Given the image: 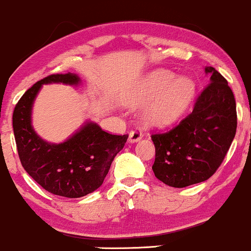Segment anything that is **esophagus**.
I'll use <instances>...</instances> for the list:
<instances>
[{
	"label": "esophagus",
	"instance_id": "1",
	"mask_svg": "<svg viewBox=\"0 0 251 251\" xmlns=\"http://www.w3.org/2000/svg\"><path fill=\"white\" fill-rule=\"evenodd\" d=\"M142 137H143L142 131H140V129H138V128H135V129H133V131L129 132L128 140H129V143L133 144V143L139 142V140L142 139Z\"/></svg>",
	"mask_w": 251,
	"mask_h": 251
}]
</instances>
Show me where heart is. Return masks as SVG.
<instances>
[{
    "label": "heart",
    "instance_id": "b5f03b06",
    "mask_svg": "<svg viewBox=\"0 0 251 251\" xmlns=\"http://www.w3.org/2000/svg\"><path fill=\"white\" fill-rule=\"evenodd\" d=\"M196 83L190 77H178L166 70L148 74L128 88L125 102L135 107L150 102L143 122L151 127H168L186 114L194 102Z\"/></svg>",
    "mask_w": 251,
    "mask_h": 251
}]
</instances>
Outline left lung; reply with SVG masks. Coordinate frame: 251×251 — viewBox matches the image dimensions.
<instances>
[{"label":"left lung","mask_w":251,"mask_h":251,"mask_svg":"<svg viewBox=\"0 0 251 251\" xmlns=\"http://www.w3.org/2000/svg\"><path fill=\"white\" fill-rule=\"evenodd\" d=\"M194 111L171 131L152 134L154 176L172 188H185L209 179L220 168L237 127L236 101L227 81L214 67Z\"/></svg>","instance_id":"8db88e82"}]
</instances>
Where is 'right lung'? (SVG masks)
Returning <instances> with one entry per match:
<instances>
[{"label": "right lung", "instance_id": "right-lung-1", "mask_svg": "<svg viewBox=\"0 0 251 251\" xmlns=\"http://www.w3.org/2000/svg\"><path fill=\"white\" fill-rule=\"evenodd\" d=\"M79 86L77 74H53L34 83L16 103L13 128L20 160L28 175L50 194L79 198L101 186L114 157L128 135L109 134L97 123L85 122L62 143L42 139L31 125V113L43 85Z\"/></svg>", "mask_w": 251, "mask_h": 251}]
</instances>
